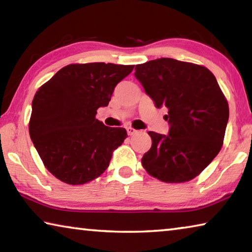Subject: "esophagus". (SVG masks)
Instances as JSON below:
<instances>
[{
	"label": "esophagus",
	"instance_id": "34e87169",
	"mask_svg": "<svg viewBox=\"0 0 252 252\" xmlns=\"http://www.w3.org/2000/svg\"><path fill=\"white\" fill-rule=\"evenodd\" d=\"M126 131H127V134H129V135H133V134L136 133V132H138V130H135V129H133V127H131V126L127 127Z\"/></svg>",
	"mask_w": 252,
	"mask_h": 252
}]
</instances>
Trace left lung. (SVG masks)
<instances>
[{
    "label": "left lung",
    "instance_id": "left-lung-1",
    "mask_svg": "<svg viewBox=\"0 0 252 252\" xmlns=\"http://www.w3.org/2000/svg\"><path fill=\"white\" fill-rule=\"evenodd\" d=\"M134 75L157 108L168 109L170 125L168 135L148 132L152 146L143 168L163 182L192 180L223 144L229 105L216 76L206 66L170 58L138 64Z\"/></svg>",
    "mask_w": 252,
    "mask_h": 252
}]
</instances>
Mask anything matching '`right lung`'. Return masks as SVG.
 <instances>
[{"label": "right lung", "mask_w": 252, "mask_h": 252, "mask_svg": "<svg viewBox=\"0 0 252 252\" xmlns=\"http://www.w3.org/2000/svg\"><path fill=\"white\" fill-rule=\"evenodd\" d=\"M134 65L75 63L58 71L32 101L30 136L43 164L67 185L94 180L109 167L113 151L127 136L95 118L106 106L116 85Z\"/></svg>", "instance_id": "1"}]
</instances>
